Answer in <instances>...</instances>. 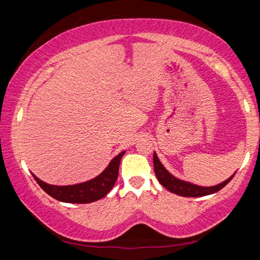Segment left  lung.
Segmentation results:
<instances>
[{"label": "left lung", "mask_w": 260, "mask_h": 260, "mask_svg": "<svg viewBox=\"0 0 260 260\" xmlns=\"http://www.w3.org/2000/svg\"><path fill=\"white\" fill-rule=\"evenodd\" d=\"M153 170H155V174L158 179V181L161 184L162 187H165L167 190L171 192L177 193V195L183 196V197H202L206 195H211V193H214L219 191L220 189H222L226 184L231 181V180L234 178L235 173L232 175V177L228 178L225 181L215 184L212 187H202L197 186V184H193L191 182L184 181V180H180L177 177L171 174L169 171H167L164 165L161 164L159 158L157 157V153L153 152Z\"/></svg>", "instance_id": "8db88e82"}]
</instances>
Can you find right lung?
I'll return each mask as SVG.
<instances>
[{
    "instance_id": "obj_1",
    "label": "right lung",
    "mask_w": 260,
    "mask_h": 260,
    "mask_svg": "<svg viewBox=\"0 0 260 260\" xmlns=\"http://www.w3.org/2000/svg\"><path fill=\"white\" fill-rule=\"evenodd\" d=\"M126 151H121L113 159L109 162L102 173L98 177L88 180V181L70 184V186H55L43 182L42 180L35 177V181L39 183L43 190L48 195L54 197L55 200L64 202V203H76V204H85L91 203V202L99 201L107 196V193L111 190L114 183L117 181L118 172H119V164L122 156Z\"/></svg>"
}]
</instances>
